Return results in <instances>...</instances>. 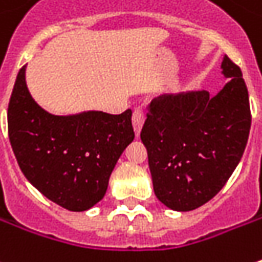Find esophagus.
<instances>
[{
    "instance_id": "34e87169",
    "label": "esophagus",
    "mask_w": 262,
    "mask_h": 262,
    "mask_svg": "<svg viewBox=\"0 0 262 262\" xmlns=\"http://www.w3.org/2000/svg\"><path fill=\"white\" fill-rule=\"evenodd\" d=\"M143 121H145V117H143L142 111L141 110H135L133 111V116H132V123H133V129H135L136 136H139V133H141Z\"/></svg>"
}]
</instances>
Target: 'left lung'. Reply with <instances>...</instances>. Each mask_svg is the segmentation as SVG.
Here are the masks:
<instances>
[{"instance_id": "obj_1", "label": "left lung", "mask_w": 262, "mask_h": 262, "mask_svg": "<svg viewBox=\"0 0 262 262\" xmlns=\"http://www.w3.org/2000/svg\"><path fill=\"white\" fill-rule=\"evenodd\" d=\"M229 82L207 91L163 95L149 104L141 132L155 196L174 211H192L214 198L237 167L251 129L242 72L223 57Z\"/></svg>"}]
</instances>
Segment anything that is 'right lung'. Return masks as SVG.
Here are the masks:
<instances>
[{
	"instance_id": "1",
	"label": "right lung",
	"mask_w": 262,
	"mask_h": 262,
	"mask_svg": "<svg viewBox=\"0 0 262 262\" xmlns=\"http://www.w3.org/2000/svg\"><path fill=\"white\" fill-rule=\"evenodd\" d=\"M8 136L20 170L43 196L69 211L104 198L120 155L133 141L132 111L54 116L32 98L26 66L8 104Z\"/></svg>"
}]
</instances>
